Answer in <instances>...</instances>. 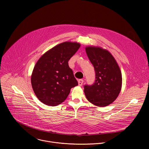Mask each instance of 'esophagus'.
<instances>
[{
	"instance_id": "obj_1",
	"label": "esophagus",
	"mask_w": 149,
	"mask_h": 149,
	"mask_svg": "<svg viewBox=\"0 0 149 149\" xmlns=\"http://www.w3.org/2000/svg\"><path fill=\"white\" fill-rule=\"evenodd\" d=\"M78 86H82V84H83V82H84V80L82 79H79L78 81Z\"/></svg>"
}]
</instances>
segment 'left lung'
I'll list each match as a JSON object with an SVG mask.
<instances>
[{
  "mask_svg": "<svg viewBox=\"0 0 149 149\" xmlns=\"http://www.w3.org/2000/svg\"><path fill=\"white\" fill-rule=\"evenodd\" d=\"M87 55L94 66L95 82L91 86L85 85L87 99L98 107H105L118 96L121 89L122 75L113 56L100 47H87Z\"/></svg>",
  "mask_w": 149,
  "mask_h": 149,
  "instance_id": "1",
  "label": "left lung"
}]
</instances>
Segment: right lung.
<instances>
[{
  "label": "right lung",
  "instance_id": "obj_1",
  "mask_svg": "<svg viewBox=\"0 0 149 149\" xmlns=\"http://www.w3.org/2000/svg\"><path fill=\"white\" fill-rule=\"evenodd\" d=\"M80 46L77 42H63L48 51L37 61L31 75V84L42 102L58 105L66 100L72 88L78 86L68 61Z\"/></svg>",
  "mask_w": 149,
  "mask_h": 149
}]
</instances>
